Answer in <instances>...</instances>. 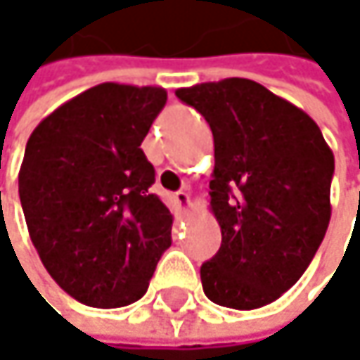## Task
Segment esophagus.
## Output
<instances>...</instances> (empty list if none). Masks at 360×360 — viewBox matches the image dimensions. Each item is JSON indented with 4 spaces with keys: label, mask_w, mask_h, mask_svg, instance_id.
Returning <instances> with one entry per match:
<instances>
[{
    "label": "esophagus",
    "mask_w": 360,
    "mask_h": 360,
    "mask_svg": "<svg viewBox=\"0 0 360 360\" xmlns=\"http://www.w3.org/2000/svg\"><path fill=\"white\" fill-rule=\"evenodd\" d=\"M175 202H177L181 212H187L189 206H191V200H189V193H187V191H177V193H175Z\"/></svg>",
    "instance_id": "1"
}]
</instances>
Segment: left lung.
<instances>
[{"instance_id":"8db88e82","label":"left lung","mask_w":360,"mask_h":360,"mask_svg":"<svg viewBox=\"0 0 360 360\" xmlns=\"http://www.w3.org/2000/svg\"><path fill=\"white\" fill-rule=\"evenodd\" d=\"M210 124V210L221 248L200 277L214 304L252 311L307 271L331 219L333 154L317 122L250 79L175 91Z\"/></svg>"}]
</instances>
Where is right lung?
Returning a JSON list of instances; mask_svg holds the SVG:
<instances>
[{
	"instance_id": "1",
	"label": "right lung",
	"mask_w": 360,
	"mask_h": 360,
	"mask_svg": "<svg viewBox=\"0 0 360 360\" xmlns=\"http://www.w3.org/2000/svg\"><path fill=\"white\" fill-rule=\"evenodd\" d=\"M167 104L162 87L96 85L45 116L31 133L18 193L31 242L75 300L118 309L139 300L173 214L150 191L141 141Z\"/></svg>"
}]
</instances>
